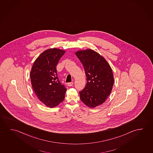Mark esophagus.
Here are the masks:
<instances>
[{
  "label": "esophagus",
  "mask_w": 153,
  "mask_h": 153,
  "mask_svg": "<svg viewBox=\"0 0 153 153\" xmlns=\"http://www.w3.org/2000/svg\"><path fill=\"white\" fill-rule=\"evenodd\" d=\"M68 86H70V87H71V86H72V85H73V82H68Z\"/></svg>",
  "instance_id": "obj_1"
}]
</instances>
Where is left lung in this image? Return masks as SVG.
<instances>
[{
  "mask_svg": "<svg viewBox=\"0 0 153 153\" xmlns=\"http://www.w3.org/2000/svg\"><path fill=\"white\" fill-rule=\"evenodd\" d=\"M75 54L83 65L87 82L79 92L81 100L87 106L95 108L103 103L111 93L114 82L111 68L92 50L79 51Z\"/></svg>",
  "mask_w": 153,
  "mask_h": 153,
  "instance_id": "obj_1",
  "label": "left lung"
}]
</instances>
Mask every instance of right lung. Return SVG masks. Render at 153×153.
<instances>
[{
	"label": "right lung",
	"mask_w": 153,
	"mask_h": 153,
	"mask_svg": "<svg viewBox=\"0 0 153 153\" xmlns=\"http://www.w3.org/2000/svg\"><path fill=\"white\" fill-rule=\"evenodd\" d=\"M56 48L47 50L35 61L30 72L31 85L39 100L50 108L62 102L66 88L57 76L56 66L65 53Z\"/></svg>",
	"instance_id": "obj_1"
}]
</instances>
